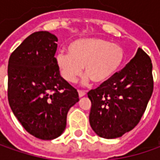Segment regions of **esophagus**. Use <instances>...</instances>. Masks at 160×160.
Instances as JSON below:
<instances>
[{
    "instance_id": "esophagus-1",
    "label": "esophagus",
    "mask_w": 160,
    "mask_h": 160,
    "mask_svg": "<svg viewBox=\"0 0 160 160\" xmlns=\"http://www.w3.org/2000/svg\"><path fill=\"white\" fill-rule=\"evenodd\" d=\"M85 94H86L85 92H83V91H78V95H79V97H83Z\"/></svg>"
}]
</instances>
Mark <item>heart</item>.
<instances>
[{
	"label": "heart",
	"instance_id": "heart-1",
	"mask_svg": "<svg viewBox=\"0 0 160 160\" xmlns=\"http://www.w3.org/2000/svg\"><path fill=\"white\" fill-rule=\"evenodd\" d=\"M68 53L59 52L56 63L61 77L75 83L84 72L93 83L102 84L110 80L119 71L125 61V51L118 44L98 37H83L71 42Z\"/></svg>",
	"mask_w": 160,
	"mask_h": 160
}]
</instances>
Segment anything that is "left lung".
<instances>
[{"mask_svg": "<svg viewBox=\"0 0 160 160\" xmlns=\"http://www.w3.org/2000/svg\"><path fill=\"white\" fill-rule=\"evenodd\" d=\"M153 92L151 58L138 49L129 63L110 80L91 90V127L105 139L121 137L137 126Z\"/></svg>", "mask_w": 160, "mask_h": 160, "instance_id": "8db88e82", "label": "left lung"}]
</instances>
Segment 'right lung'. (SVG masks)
Segmentation results:
<instances>
[{
    "mask_svg": "<svg viewBox=\"0 0 160 160\" xmlns=\"http://www.w3.org/2000/svg\"><path fill=\"white\" fill-rule=\"evenodd\" d=\"M58 38L47 31L30 34L11 53L8 100L22 126L41 140L60 136L78 92L59 74L55 53Z\"/></svg>",
    "mask_w": 160,
    "mask_h": 160,
    "instance_id": "right-lung-1",
    "label": "right lung"
}]
</instances>
